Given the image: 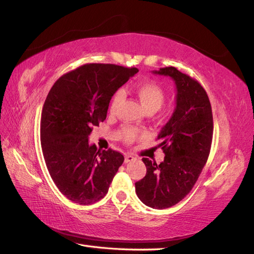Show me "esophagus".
<instances>
[{"label": "esophagus", "instance_id": "1", "mask_svg": "<svg viewBox=\"0 0 254 254\" xmlns=\"http://www.w3.org/2000/svg\"><path fill=\"white\" fill-rule=\"evenodd\" d=\"M133 160H134V157L132 155H130V154H126L125 155V163H129V162H131Z\"/></svg>", "mask_w": 254, "mask_h": 254}]
</instances>
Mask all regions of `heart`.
Wrapping results in <instances>:
<instances>
[{
  "mask_svg": "<svg viewBox=\"0 0 254 254\" xmlns=\"http://www.w3.org/2000/svg\"><path fill=\"white\" fill-rule=\"evenodd\" d=\"M134 92H136L139 101L141 102L146 112L154 113L156 111H159L163 106V104H164L166 99V93L164 91V89H163L160 84H157L153 81H145L140 83L139 86H137L136 90H134ZM122 98L123 92L121 90H118V91H116L114 95H113L110 103V113H112V114L116 111L117 106L120 105ZM122 134L124 140H125L127 143H131L133 140L137 138L138 132L131 128H124Z\"/></svg>",
  "mask_w": 254,
  "mask_h": 254,
  "instance_id": "heart-1",
  "label": "heart"
}]
</instances>
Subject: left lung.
I'll return each mask as SVG.
<instances>
[{
	"instance_id": "8db88e82",
	"label": "left lung",
	"mask_w": 254,
	"mask_h": 254,
	"mask_svg": "<svg viewBox=\"0 0 254 254\" xmlns=\"http://www.w3.org/2000/svg\"><path fill=\"white\" fill-rule=\"evenodd\" d=\"M153 72L175 81L176 108L157 136L164 161L143 157L146 174L134 186L142 203L162 210L182 201L198 180L210 154L213 115L205 90L193 78L173 66Z\"/></svg>"
}]
</instances>
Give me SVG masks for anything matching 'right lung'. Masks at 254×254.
<instances>
[{
	"label": "right lung",
	"instance_id": "add662e5",
	"mask_svg": "<svg viewBox=\"0 0 254 254\" xmlns=\"http://www.w3.org/2000/svg\"><path fill=\"white\" fill-rule=\"evenodd\" d=\"M139 70L114 64H86L51 88L41 114V146L54 184L81 205L98 202L123 164L124 155L100 151L88 140L104 122L113 95Z\"/></svg>",
	"mask_w": 254,
	"mask_h": 254
}]
</instances>
